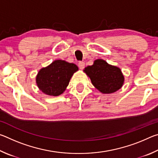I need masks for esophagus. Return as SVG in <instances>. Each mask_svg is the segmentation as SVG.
I'll return each mask as SVG.
<instances>
[{
    "label": "esophagus",
    "mask_w": 158,
    "mask_h": 158,
    "mask_svg": "<svg viewBox=\"0 0 158 158\" xmlns=\"http://www.w3.org/2000/svg\"><path fill=\"white\" fill-rule=\"evenodd\" d=\"M84 67H85L84 62H83V61H80V62H79V68L80 69H83L84 68Z\"/></svg>",
    "instance_id": "esophagus-1"
}]
</instances>
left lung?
Returning <instances> with one entry per match:
<instances>
[{
    "mask_svg": "<svg viewBox=\"0 0 158 158\" xmlns=\"http://www.w3.org/2000/svg\"><path fill=\"white\" fill-rule=\"evenodd\" d=\"M84 72L90 77L96 89L105 94L117 91L124 83L121 69L109 65L102 59L95 60L93 65L87 66Z\"/></svg>",
    "mask_w": 158,
    "mask_h": 158,
    "instance_id": "8db88e82",
    "label": "left lung"
}]
</instances>
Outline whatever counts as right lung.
Instances as JSON below:
<instances>
[{
	"mask_svg": "<svg viewBox=\"0 0 158 158\" xmlns=\"http://www.w3.org/2000/svg\"><path fill=\"white\" fill-rule=\"evenodd\" d=\"M78 70L75 64L65 60H54L42 68L36 77L40 90L48 95L58 96L65 91L73 74Z\"/></svg>",
	"mask_w": 158,
	"mask_h": 158,
	"instance_id": "add662e5",
	"label": "right lung"
}]
</instances>
